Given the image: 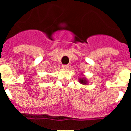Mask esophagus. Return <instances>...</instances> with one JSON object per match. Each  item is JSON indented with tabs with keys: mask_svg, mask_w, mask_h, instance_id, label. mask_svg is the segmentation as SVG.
Returning <instances> with one entry per match:
<instances>
[{
	"mask_svg": "<svg viewBox=\"0 0 131 131\" xmlns=\"http://www.w3.org/2000/svg\"><path fill=\"white\" fill-rule=\"evenodd\" d=\"M69 67V66L67 65V64H66V65H62V68H63L64 69H68Z\"/></svg>",
	"mask_w": 131,
	"mask_h": 131,
	"instance_id": "obj_1",
	"label": "esophagus"
}]
</instances>
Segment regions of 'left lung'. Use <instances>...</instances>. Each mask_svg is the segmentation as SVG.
Returning a JSON list of instances; mask_svg holds the SVG:
<instances>
[{"label":"left lung","mask_w":131,"mask_h":131,"mask_svg":"<svg viewBox=\"0 0 131 131\" xmlns=\"http://www.w3.org/2000/svg\"><path fill=\"white\" fill-rule=\"evenodd\" d=\"M79 82L81 84H83V85H87L88 82V80L86 78L83 77V78H79Z\"/></svg>","instance_id":"obj_1"}]
</instances>
